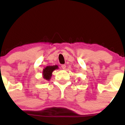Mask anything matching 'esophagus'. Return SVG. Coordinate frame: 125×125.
<instances>
[{
    "label": "esophagus",
    "mask_w": 125,
    "mask_h": 125,
    "mask_svg": "<svg viewBox=\"0 0 125 125\" xmlns=\"http://www.w3.org/2000/svg\"><path fill=\"white\" fill-rule=\"evenodd\" d=\"M61 67H62V68L63 69H65V68H66V64H62Z\"/></svg>",
    "instance_id": "34e87169"
}]
</instances>
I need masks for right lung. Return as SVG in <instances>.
Returning <instances> with one entry per match:
<instances>
[{
    "mask_svg": "<svg viewBox=\"0 0 125 125\" xmlns=\"http://www.w3.org/2000/svg\"><path fill=\"white\" fill-rule=\"evenodd\" d=\"M58 68L57 65L55 66H48L43 69V78L46 80H50L52 76V73L54 70Z\"/></svg>",
    "mask_w": 125,
    "mask_h": 125,
    "instance_id": "obj_1",
    "label": "right lung"
}]
</instances>
